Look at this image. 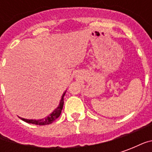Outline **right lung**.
<instances>
[{"instance_id":"1","label":"right lung","mask_w":152,"mask_h":152,"mask_svg":"<svg viewBox=\"0 0 152 152\" xmlns=\"http://www.w3.org/2000/svg\"><path fill=\"white\" fill-rule=\"evenodd\" d=\"M66 92L63 93V96H62V99L60 100L59 105L57 107L56 109L53 110V112L48 115L47 117L44 118V119H40V120H28V119H24V118H21L22 121H25L27 123H29V124H38V125H45V124H50L51 123H53V121L56 120L57 118L59 117L60 114L62 112V110H63V103H64V101H63V97L65 95Z\"/></svg>"}]
</instances>
